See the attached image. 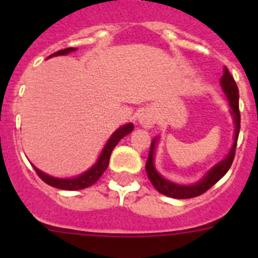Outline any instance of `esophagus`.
Returning <instances> with one entry per match:
<instances>
[{"label": "esophagus", "mask_w": 258, "mask_h": 258, "mask_svg": "<svg viewBox=\"0 0 258 258\" xmlns=\"http://www.w3.org/2000/svg\"><path fill=\"white\" fill-rule=\"evenodd\" d=\"M138 121H140V124L142 125L143 127H147V129H149V127L154 126L155 122H156V118H155V115L152 111L146 109V111H143V112L140 115Z\"/></svg>", "instance_id": "obj_1"}]
</instances>
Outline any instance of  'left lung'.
<instances>
[{
  "mask_svg": "<svg viewBox=\"0 0 258 258\" xmlns=\"http://www.w3.org/2000/svg\"><path fill=\"white\" fill-rule=\"evenodd\" d=\"M221 86H222L223 92L226 94L227 99L231 106L232 116H234V122H235V138H234V145H232L231 151L226 156V159H223L220 164L213 166L208 172V174L199 181L198 183L192 184V186H181V184H175L173 182L168 181V179L163 178L159 173L156 172L154 166V151L155 145H156V138L151 142V147H150L149 157L146 161V173L149 175L150 181H151L152 186L156 188L159 192L164 194L166 197L174 198V199H190V198L199 197L206 191L213 186L214 183H217L223 175L226 174L227 170L230 169L234 157H235V149H236V141L239 137V131H240V111H239V89L236 85L235 80L231 76L227 68H225L223 76L221 77Z\"/></svg>",
  "mask_w": 258,
  "mask_h": 258,
  "instance_id": "obj_1",
  "label": "left lung"
}]
</instances>
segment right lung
I'll list each match as a JSON object with an SVG mask.
<instances>
[{"label":"right lung","instance_id":"add662e5","mask_svg":"<svg viewBox=\"0 0 258 258\" xmlns=\"http://www.w3.org/2000/svg\"><path fill=\"white\" fill-rule=\"evenodd\" d=\"M75 50H77L76 47H67V49L59 50V51L49 55V58L55 55H66V54H68V52L71 51H75ZM133 129H134L133 124H126L124 125V126L120 127V129H117V131L112 134V137L109 138L108 142L106 143L103 151H102L101 156H99L97 163L94 164V166L90 168V169H89L88 172L84 173V174L76 177V178H68V179L54 178V177H50V175L45 174V173H42L41 170H38L37 168H35L36 173H37L38 177H40L45 183L50 184V186H52V187L60 188V190H81V188L89 187V186L94 184L98 179L101 178V175L103 174L104 170L107 169V166H108V163H109L111 152H112V150L115 149V146L117 145L118 141L121 140V138H124V137L126 136V134L131 133V132H133Z\"/></svg>","mask_w":258,"mask_h":258}]
</instances>
